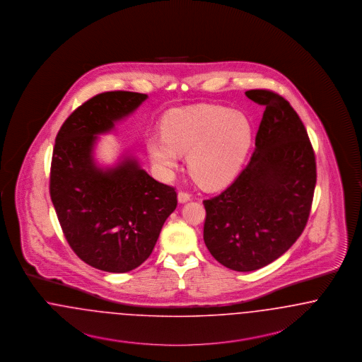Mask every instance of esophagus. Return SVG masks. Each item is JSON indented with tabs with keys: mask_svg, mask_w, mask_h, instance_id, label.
Here are the masks:
<instances>
[{
	"mask_svg": "<svg viewBox=\"0 0 362 362\" xmlns=\"http://www.w3.org/2000/svg\"><path fill=\"white\" fill-rule=\"evenodd\" d=\"M189 200H190V194L188 192H184V190L178 192V202L180 203H187Z\"/></svg>",
	"mask_w": 362,
	"mask_h": 362,
	"instance_id": "esophagus-1",
	"label": "esophagus"
}]
</instances>
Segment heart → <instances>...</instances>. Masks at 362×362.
Wrapping results in <instances>:
<instances>
[{
    "label": "heart",
    "instance_id": "heart-1",
    "mask_svg": "<svg viewBox=\"0 0 362 362\" xmlns=\"http://www.w3.org/2000/svg\"><path fill=\"white\" fill-rule=\"evenodd\" d=\"M160 132V136L147 141L148 154L158 168L170 172L180 156L188 154L189 173L205 188L231 181L252 147L250 119L239 110L212 104L169 110Z\"/></svg>",
    "mask_w": 362,
    "mask_h": 362
}]
</instances>
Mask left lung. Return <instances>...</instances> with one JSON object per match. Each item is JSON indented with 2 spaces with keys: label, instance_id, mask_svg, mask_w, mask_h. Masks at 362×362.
<instances>
[{
  "label": "left lung",
  "instance_id": "left-lung-1",
  "mask_svg": "<svg viewBox=\"0 0 362 362\" xmlns=\"http://www.w3.org/2000/svg\"><path fill=\"white\" fill-rule=\"evenodd\" d=\"M246 95L265 112L250 162L221 194L204 200V242L228 269L252 272L281 257L310 216L316 162L296 110L267 89Z\"/></svg>",
  "mask_w": 362,
  "mask_h": 362
}]
</instances>
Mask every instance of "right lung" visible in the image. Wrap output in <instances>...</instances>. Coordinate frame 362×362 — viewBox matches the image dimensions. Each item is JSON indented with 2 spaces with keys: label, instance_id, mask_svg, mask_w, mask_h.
<instances>
[{
  "label": "right lung",
  "instance_id": "right-lung-1",
  "mask_svg": "<svg viewBox=\"0 0 362 362\" xmlns=\"http://www.w3.org/2000/svg\"><path fill=\"white\" fill-rule=\"evenodd\" d=\"M146 98L124 90L92 97L64 120L52 151L49 196L63 235L83 262L110 273L141 265L177 206L175 189L150 177L134 158L107 170L93 160L95 135Z\"/></svg>",
  "mask_w": 362,
  "mask_h": 362
}]
</instances>
